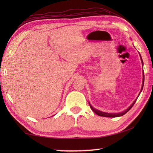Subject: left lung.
Returning a JSON list of instances; mask_svg holds the SVG:
<instances>
[{
    "label": "left lung",
    "mask_w": 153,
    "mask_h": 153,
    "mask_svg": "<svg viewBox=\"0 0 153 153\" xmlns=\"http://www.w3.org/2000/svg\"><path fill=\"white\" fill-rule=\"evenodd\" d=\"M140 57H141V56H140ZM141 61H142V58H141ZM142 63H143V62H142ZM144 82V77H143V84H142V88H141V91L142 90V88H143ZM136 101V100L132 103V104H131V105L128 108V109H126L125 111H123V112L120 113H108L102 112V111H98V110H97V109H96V108H93L90 104V108H91V109H92L93 111H94V112L96 114H97V115H98L102 116V117H120V116H122V115H124V114H126L127 112H128V111L131 109V107H133L134 105L135 104Z\"/></svg>",
    "instance_id": "obj_1"
}]
</instances>
